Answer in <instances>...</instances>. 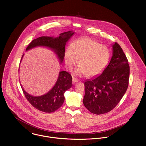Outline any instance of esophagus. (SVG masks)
Listing matches in <instances>:
<instances>
[{
	"mask_svg": "<svg viewBox=\"0 0 146 146\" xmlns=\"http://www.w3.org/2000/svg\"><path fill=\"white\" fill-rule=\"evenodd\" d=\"M79 81V80L76 78H72V83L74 84H75L76 83H77Z\"/></svg>",
	"mask_w": 146,
	"mask_h": 146,
	"instance_id": "34e87169",
	"label": "esophagus"
}]
</instances>
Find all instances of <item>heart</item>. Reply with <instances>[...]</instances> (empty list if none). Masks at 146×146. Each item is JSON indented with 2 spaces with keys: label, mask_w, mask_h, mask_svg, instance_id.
Wrapping results in <instances>:
<instances>
[{
  "label": "heart",
  "mask_w": 146,
  "mask_h": 146,
  "mask_svg": "<svg viewBox=\"0 0 146 146\" xmlns=\"http://www.w3.org/2000/svg\"><path fill=\"white\" fill-rule=\"evenodd\" d=\"M110 59L109 50L104 45L87 38L74 41L70 50L66 51L64 59L67 67L71 70L79 60V67L74 74L94 76L101 73Z\"/></svg>",
  "instance_id": "b5f03b06"
}]
</instances>
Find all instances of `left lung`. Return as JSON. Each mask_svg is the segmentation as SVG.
<instances>
[{
	"label": "left lung",
	"mask_w": 146,
	"mask_h": 146,
	"mask_svg": "<svg viewBox=\"0 0 146 146\" xmlns=\"http://www.w3.org/2000/svg\"><path fill=\"white\" fill-rule=\"evenodd\" d=\"M108 65L99 75L84 82L83 104L91 113H106L119 103L129 81V66L122 48L115 42Z\"/></svg>",
	"instance_id": "1"
}]
</instances>
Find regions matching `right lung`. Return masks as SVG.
<instances>
[{
  "label": "right lung",
  "mask_w": 146,
  "mask_h": 146,
  "mask_svg": "<svg viewBox=\"0 0 146 146\" xmlns=\"http://www.w3.org/2000/svg\"><path fill=\"white\" fill-rule=\"evenodd\" d=\"M74 33V32L70 31L62 33L59 34V36L56 38L53 36H41L38 38L34 39L29 44L26 48V51L36 47H47L55 52L60 63H62L64 58L66 43ZM23 55L22 57L21 61ZM72 85L71 75L64 71L59 72L58 78L54 86L47 94L42 96H34L31 95L25 91L21 84L25 96L31 105L37 110L47 113L53 112L62 106L64 101V94L66 91L71 87Z\"/></svg>",
  "instance_id": "obj_1"
}]
</instances>
